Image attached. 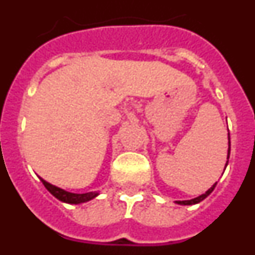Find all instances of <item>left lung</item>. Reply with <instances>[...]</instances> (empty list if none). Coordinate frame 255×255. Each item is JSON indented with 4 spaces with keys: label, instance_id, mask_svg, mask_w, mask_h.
<instances>
[{
    "label": "left lung",
    "instance_id": "8db88e82",
    "mask_svg": "<svg viewBox=\"0 0 255 255\" xmlns=\"http://www.w3.org/2000/svg\"><path fill=\"white\" fill-rule=\"evenodd\" d=\"M229 157H230V132H229V153H227V162H226V166H227V163H229ZM225 168H226V167H225ZM216 185H217V182H216L215 185L212 186L211 189H208V190H207L206 193H204V194L199 195V197L194 198V199H190V200H177L176 203H177V204H181V206H191V204L199 203V202H202V200H203V199H206V198L208 197L209 194H211L212 191H213V189L216 188Z\"/></svg>",
    "mask_w": 255,
    "mask_h": 255
}]
</instances>
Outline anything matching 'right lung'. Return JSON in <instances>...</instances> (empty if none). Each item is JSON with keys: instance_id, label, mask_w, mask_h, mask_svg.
I'll return each instance as SVG.
<instances>
[{"instance_id": "right-lung-1", "label": "right lung", "mask_w": 255, "mask_h": 255, "mask_svg": "<svg viewBox=\"0 0 255 255\" xmlns=\"http://www.w3.org/2000/svg\"><path fill=\"white\" fill-rule=\"evenodd\" d=\"M40 181L43 182V185L46 186L47 190L51 193L53 197L57 198L61 202H65V203L69 204H79V203H85L88 200L93 199L98 195V193L96 191H89V193H84V194H74V193H69V191L64 190V189H60L57 186L52 185L49 182H47L46 180H43L42 177H39Z\"/></svg>"}]
</instances>
